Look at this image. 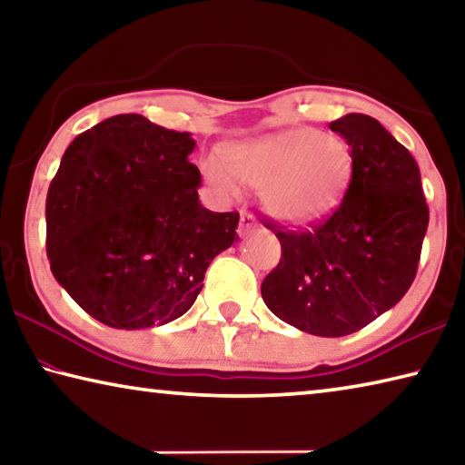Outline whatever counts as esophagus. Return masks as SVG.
Listing matches in <instances>:
<instances>
[{
  "mask_svg": "<svg viewBox=\"0 0 465 465\" xmlns=\"http://www.w3.org/2000/svg\"><path fill=\"white\" fill-rule=\"evenodd\" d=\"M256 227H258V223H256L254 215L248 213V211H242V215H240V235H248L252 232H256Z\"/></svg>",
  "mask_w": 465,
  "mask_h": 465,
  "instance_id": "obj_1",
  "label": "esophagus"
}]
</instances>
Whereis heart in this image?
<instances>
[{
	"mask_svg": "<svg viewBox=\"0 0 465 465\" xmlns=\"http://www.w3.org/2000/svg\"><path fill=\"white\" fill-rule=\"evenodd\" d=\"M203 174L225 199L238 194L235 180L261 188L262 204L272 217L303 225L341 203L352 176V153L341 137L295 127L230 145L223 163L207 160Z\"/></svg>",
	"mask_w": 465,
	"mask_h": 465,
	"instance_id": "1",
	"label": "heart"
}]
</instances>
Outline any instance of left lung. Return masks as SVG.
Instances as JSON below:
<instances>
[{
	"label": "left lung",
	"instance_id": "obj_1",
	"mask_svg": "<svg viewBox=\"0 0 465 465\" xmlns=\"http://www.w3.org/2000/svg\"><path fill=\"white\" fill-rule=\"evenodd\" d=\"M352 153L342 203L303 232L266 223L281 242V261L262 281L274 316L308 334L357 332L393 308L419 269L429 207L411 152L367 114L330 123Z\"/></svg>",
	"mask_w": 465,
	"mask_h": 465
}]
</instances>
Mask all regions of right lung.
I'll use <instances>...</instances> for the list:
<instances>
[{"mask_svg":"<svg viewBox=\"0 0 465 465\" xmlns=\"http://www.w3.org/2000/svg\"><path fill=\"white\" fill-rule=\"evenodd\" d=\"M191 133L116 114L77 135L46 194V254L59 285L102 324L152 328L191 310L240 215L199 201Z\"/></svg>","mask_w":465,"mask_h":465,"instance_id":"right-lung-1","label":"right lung"}]
</instances>
